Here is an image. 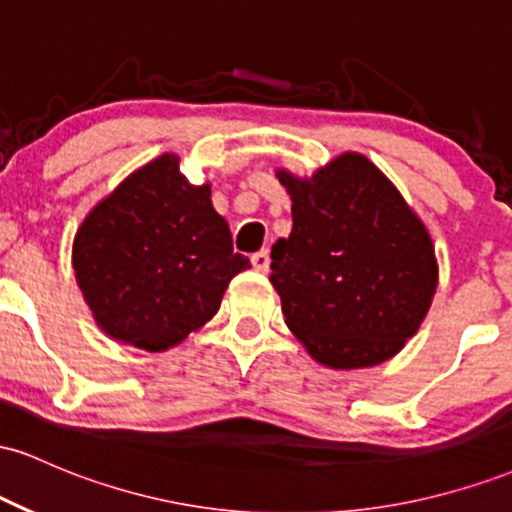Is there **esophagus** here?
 I'll use <instances>...</instances> for the list:
<instances>
[{
	"label": "esophagus",
	"mask_w": 512,
	"mask_h": 512,
	"mask_svg": "<svg viewBox=\"0 0 512 512\" xmlns=\"http://www.w3.org/2000/svg\"><path fill=\"white\" fill-rule=\"evenodd\" d=\"M250 262H252V269H257V272H262V274H267L269 272V250H260V252H255V255L250 257Z\"/></svg>",
	"instance_id": "1"
}]
</instances>
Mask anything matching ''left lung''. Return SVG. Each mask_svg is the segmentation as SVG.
Returning a JSON list of instances; mask_svg holds the SVG:
<instances>
[{
    "mask_svg": "<svg viewBox=\"0 0 512 512\" xmlns=\"http://www.w3.org/2000/svg\"><path fill=\"white\" fill-rule=\"evenodd\" d=\"M293 228L272 245L286 325L320 366L373 368L419 332L438 289L436 248L392 180L358 151L310 178L279 168Z\"/></svg>",
    "mask_w": 512,
    "mask_h": 512,
    "instance_id": "obj_1",
    "label": "left lung"
}]
</instances>
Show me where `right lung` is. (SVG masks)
I'll use <instances>...</instances> for the list:
<instances>
[{"instance_id":"obj_1","label":"right lung","mask_w":512,"mask_h":512,"mask_svg":"<svg viewBox=\"0 0 512 512\" xmlns=\"http://www.w3.org/2000/svg\"><path fill=\"white\" fill-rule=\"evenodd\" d=\"M72 264L96 325L144 351L173 349L207 325L250 267L233 252L211 185H192L178 154L144 163L88 211Z\"/></svg>"}]
</instances>
